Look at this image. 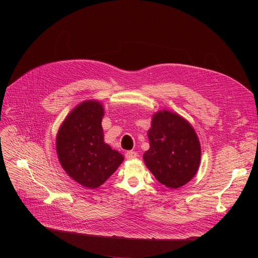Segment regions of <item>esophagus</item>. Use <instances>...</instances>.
Here are the masks:
<instances>
[{
	"label": "esophagus",
	"mask_w": 258,
	"mask_h": 258,
	"mask_svg": "<svg viewBox=\"0 0 258 258\" xmlns=\"http://www.w3.org/2000/svg\"><path fill=\"white\" fill-rule=\"evenodd\" d=\"M138 156V154H137V152H134V151H130V152H126L125 153V158L127 159V160H133V159H135Z\"/></svg>",
	"instance_id": "obj_1"
}]
</instances>
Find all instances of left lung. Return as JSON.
Instances as JSON below:
<instances>
[{
    "mask_svg": "<svg viewBox=\"0 0 258 258\" xmlns=\"http://www.w3.org/2000/svg\"><path fill=\"white\" fill-rule=\"evenodd\" d=\"M150 150L144 163L156 179L168 188L177 189L190 181L201 161V145L191 124L180 115L159 111L147 132Z\"/></svg>",
    "mask_w": 258,
    "mask_h": 258,
    "instance_id": "left-lung-1",
    "label": "left lung"
}]
</instances>
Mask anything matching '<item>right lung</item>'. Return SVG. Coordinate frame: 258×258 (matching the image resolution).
Returning a JSON list of instances; mask_svg holds the SVG:
<instances>
[{
	"instance_id": "obj_1",
	"label": "right lung",
	"mask_w": 258,
	"mask_h": 258,
	"mask_svg": "<svg viewBox=\"0 0 258 258\" xmlns=\"http://www.w3.org/2000/svg\"><path fill=\"white\" fill-rule=\"evenodd\" d=\"M99 101L87 100L67 116L56 136V152L64 171L89 189L102 185L124 160L103 141Z\"/></svg>"
}]
</instances>
